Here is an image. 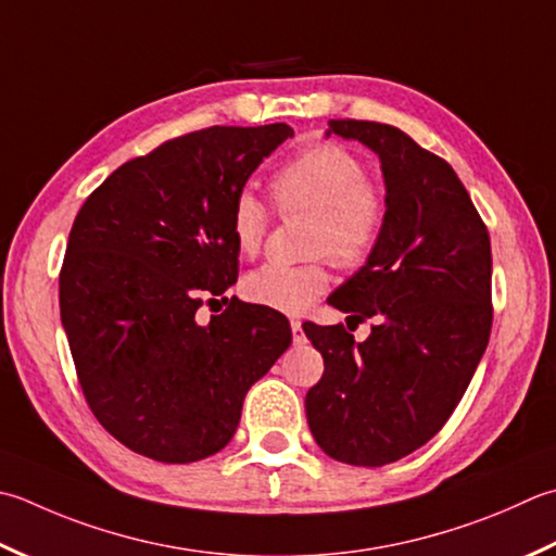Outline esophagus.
I'll return each instance as SVG.
<instances>
[{"label":"esophagus","instance_id":"esophagus-1","mask_svg":"<svg viewBox=\"0 0 556 556\" xmlns=\"http://www.w3.org/2000/svg\"><path fill=\"white\" fill-rule=\"evenodd\" d=\"M291 334H293V344H306V332H303L301 320H291Z\"/></svg>","mask_w":556,"mask_h":556}]
</instances>
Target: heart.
Instances as JSON below:
<instances>
[{
    "instance_id": "b5f03b06",
    "label": "heart",
    "mask_w": 556,
    "mask_h": 556,
    "mask_svg": "<svg viewBox=\"0 0 556 556\" xmlns=\"http://www.w3.org/2000/svg\"><path fill=\"white\" fill-rule=\"evenodd\" d=\"M279 216H311L308 255H325L340 267H358L371 257L386 228V198L366 166L340 144H315L289 159L269 180ZM269 210L253 192L231 206V236L238 253L253 257L269 231ZM330 285L323 260L306 265L267 263L243 279V296L257 306L299 315Z\"/></svg>"
}]
</instances>
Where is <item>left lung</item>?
<instances>
[{
  "mask_svg": "<svg viewBox=\"0 0 556 556\" xmlns=\"http://www.w3.org/2000/svg\"><path fill=\"white\" fill-rule=\"evenodd\" d=\"M330 135L378 154L386 228L328 299L350 313L346 328L376 318L368 340L354 342L344 325L303 323L325 358L306 417L330 458L380 467L437 437L470 386L492 332V245L455 170L402 129L330 119Z\"/></svg>",
  "mask_w": 556,
  "mask_h": 556,
  "instance_id": "left-lung-1",
  "label": "left lung"
}]
</instances>
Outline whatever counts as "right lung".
Instances as JSON below:
<instances>
[{"instance_id":"right-lung-1","label":"right lung","mask_w":556,"mask_h":556,"mask_svg":"<svg viewBox=\"0 0 556 556\" xmlns=\"http://www.w3.org/2000/svg\"><path fill=\"white\" fill-rule=\"evenodd\" d=\"M285 123L206 127L111 173L70 231L60 315L96 419L129 451L194 463L233 439L250 386L291 344L285 315L224 293L238 279L231 206ZM204 298L227 311L202 326Z\"/></svg>"}]
</instances>
